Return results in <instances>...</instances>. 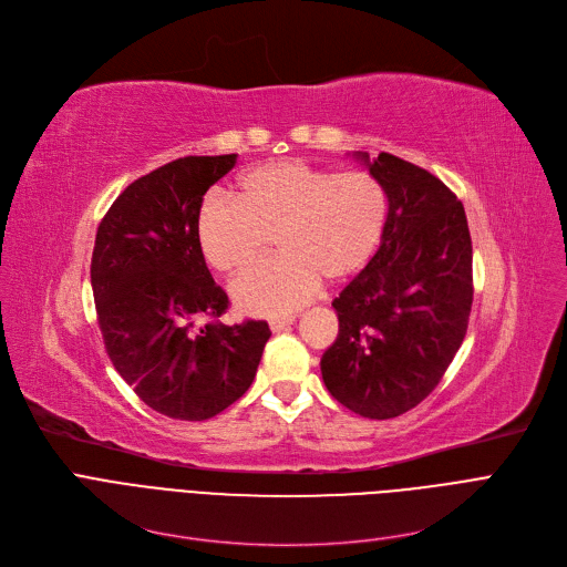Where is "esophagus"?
<instances>
[{
	"label": "esophagus",
	"mask_w": 567,
	"mask_h": 567,
	"mask_svg": "<svg viewBox=\"0 0 567 567\" xmlns=\"http://www.w3.org/2000/svg\"><path fill=\"white\" fill-rule=\"evenodd\" d=\"M293 321H296V317H291V315H287V317H274L271 321H268V326H271L274 333H280V331L287 329V326H291Z\"/></svg>",
	"instance_id": "esophagus-1"
}]
</instances>
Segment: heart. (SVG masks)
I'll return each mask as SVG.
<instances>
[{
    "mask_svg": "<svg viewBox=\"0 0 567 567\" xmlns=\"http://www.w3.org/2000/svg\"><path fill=\"white\" fill-rule=\"evenodd\" d=\"M389 197L365 172H331L306 163H274L246 172L236 199L208 197L197 216L206 261L241 274L277 236L281 255L250 269L231 287L248 315L280 317L299 310L321 280L342 285L377 255Z\"/></svg>",
    "mask_w": 567,
    "mask_h": 567,
    "instance_id": "obj_1",
    "label": "heart"
}]
</instances>
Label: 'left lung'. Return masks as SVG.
I'll use <instances>...</instances> for the list:
<instances>
[{
  "instance_id": "1",
  "label": "left lung",
  "mask_w": 567,
  "mask_h": 567,
  "mask_svg": "<svg viewBox=\"0 0 567 567\" xmlns=\"http://www.w3.org/2000/svg\"><path fill=\"white\" fill-rule=\"evenodd\" d=\"M355 156L389 197V225L333 301L340 333L321 377L340 404L385 421L419 406L464 342L473 248L464 206L441 178L393 154Z\"/></svg>"
}]
</instances>
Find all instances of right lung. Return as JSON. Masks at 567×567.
I'll list each match as a JSON object with an SVG mask.
<instances>
[{"label": "right lung", "mask_w": 567, "mask_h": 567, "mask_svg": "<svg viewBox=\"0 0 567 567\" xmlns=\"http://www.w3.org/2000/svg\"><path fill=\"white\" fill-rule=\"evenodd\" d=\"M236 163L186 156L140 176L99 225L92 289L114 370L154 411L214 419L255 379L266 321L227 326V293L208 274L197 216L204 193Z\"/></svg>", "instance_id": "add662e5"}]
</instances>
